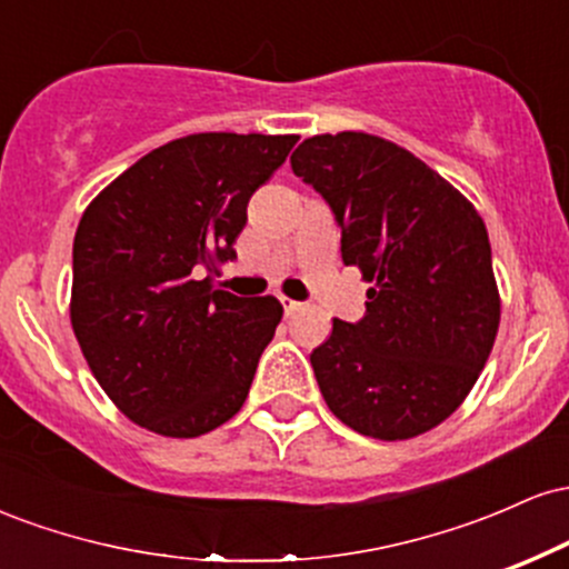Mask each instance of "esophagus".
I'll use <instances>...</instances> for the list:
<instances>
[{"label": "esophagus", "instance_id": "34e87169", "mask_svg": "<svg viewBox=\"0 0 569 569\" xmlns=\"http://www.w3.org/2000/svg\"><path fill=\"white\" fill-rule=\"evenodd\" d=\"M280 305H283L286 316H293V312H297L299 307H302V302H297V299H291V297H280Z\"/></svg>", "mask_w": 569, "mask_h": 569}]
</instances>
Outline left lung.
I'll return each mask as SVG.
<instances>
[{
	"label": "left lung",
	"mask_w": 569,
	"mask_h": 569,
	"mask_svg": "<svg viewBox=\"0 0 569 569\" xmlns=\"http://www.w3.org/2000/svg\"><path fill=\"white\" fill-rule=\"evenodd\" d=\"M291 171L329 202L342 262L371 286L367 316L335 318L310 352L326 403L371 439L428 433L466 401L498 337L485 221L409 149L363 130L305 139Z\"/></svg>",
	"instance_id": "1"
}]
</instances>
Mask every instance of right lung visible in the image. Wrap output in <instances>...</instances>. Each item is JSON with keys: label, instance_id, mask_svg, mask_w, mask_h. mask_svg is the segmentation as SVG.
Returning a JSON list of instances; mask_svg holds the SVG:
<instances>
[{"label": "right lung", "instance_id": "right-lung-1", "mask_svg": "<svg viewBox=\"0 0 569 569\" xmlns=\"http://www.w3.org/2000/svg\"><path fill=\"white\" fill-rule=\"evenodd\" d=\"M299 136L192 133L136 160L74 234L69 318L84 361L136 426L194 439L246 403L283 305L217 289L251 194Z\"/></svg>", "mask_w": 569, "mask_h": 569}]
</instances>
